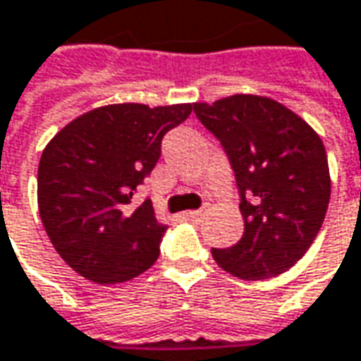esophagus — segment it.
I'll list each match as a JSON object with an SVG mask.
<instances>
[{"mask_svg":"<svg viewBox=\"0 0 361 361\" xmlns=\"http://www.w3.org/2000/svg\"><path fill=\"white\" fill-rule=\"evenodd\" d=\"M185 218L192 219V221H197L202 218V209H193V212H185Z\"/></svg>","mask_w":361,"mask_h":361,"instance_id":"esophagus-1","label":"esophagus"}]
</instances>
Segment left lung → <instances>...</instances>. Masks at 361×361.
<instances>
[{"instance_id": "obj_1", "label": "left lung", "mask_w": 361, "mask_h": 361, "mask_svg": "<svg viewBox=\"0 0 361 361\" xmlns=\"http://www.w3.org/2000/svg\"><path fill=\"white\" fill-rule=\"evenodd\" d=\"M233 169L243 216L242 240L212 247L219 267L242 280L280 276L316 240L329 204L326 147L288 107L259 95L193 104Z\"/></svg>"}]
</instances>
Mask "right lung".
<instances>
[{"label": "right lung", "mask_w": 361, "mask_h": 361, "mask_svg": "<svg viewBox=\"0 0 361 361\" xmlns=\"http://www.w3.org/2000/svg\"><path fill=\"white\" fill-rule=\"evenodd\" d=\"M190 104L97 107L68 123L42 154L37 204L56 252L95 283H121L156 264L166 235L149 200L133 202L161 156V140Z\"/></svg>", "instance_id": "1"}]
</instances>
